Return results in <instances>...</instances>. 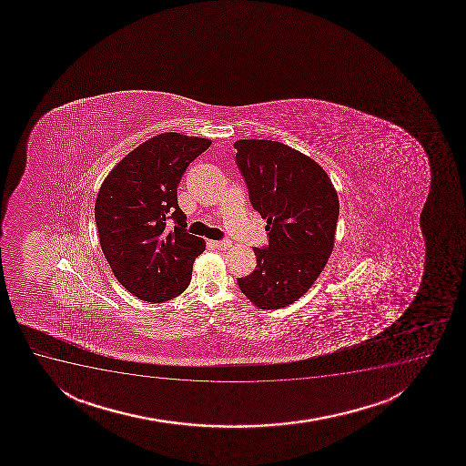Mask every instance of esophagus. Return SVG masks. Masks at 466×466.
<instances>
[{
  "label": "esophagus",
  "mask_w": 466,
  "mask_h": 466,
  "mask_svg": "<svg viewBox=\"0 0 466 466\" xmlns=\"http://www.w3.org/2000/svg\"><path fill=\"white\" fill-rule=\"evenodd\" d=\"M210 245L212 247L217 248V249H228V248L230 247V241L229 240H219V241H210Z\"/></svg>",
  "instance_id": "obj_1"
}]
</instances>
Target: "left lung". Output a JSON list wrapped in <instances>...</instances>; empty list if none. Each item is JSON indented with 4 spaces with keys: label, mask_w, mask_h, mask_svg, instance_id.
Masks as SVG:
<instances>
[{
    "label": "left lung",
    "mask_w": 466,
    "mask_h": 466,
    "mask_svg": "<svg viewBox=\"0 0 466 466\" xmlns=\"http://www.w3.org/2000/svg\"><path fill=\"white\" fill-rule=\"evenodd\" d=\"M234 148L249 201L268 230V245L254 248L258 267L237 282L260 309L287 307L312 287L328 263L339 197L315 160L284 143L237 140Z\"/></svg>",
    "instance_id": "left-lung-1"
}]
</instances>
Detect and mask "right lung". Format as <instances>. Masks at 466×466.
I'll return each mask as SVG.
<instances>
[{
    "mask_svg": "<svg viewBox=\"0 0 466 466\" xmlns=\"http://www.w3.org/2000/svg\"><path fill=\"white\" fill-rule=\"evenodd\" d=\"M210 143L159 134L121 159L99 188L95 221L101 249L118 282L142 301L181 295L195 258L206 249L203 238L187 232L177 186Z\"/></svg>",
    "mask_w": 466,
    "mask_h": 466,
    "instance_id": "obj_1",
    "label": "right lung"
}]
</instances>
